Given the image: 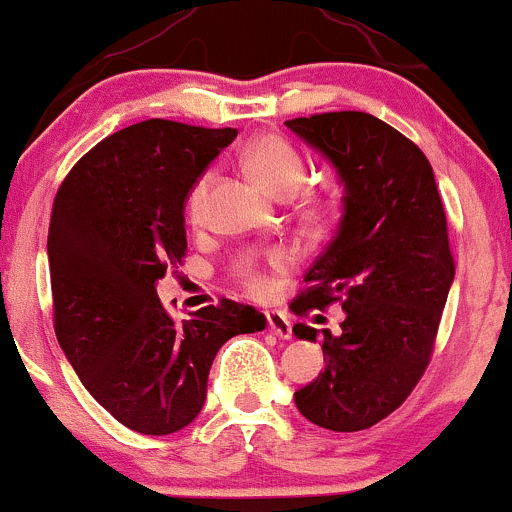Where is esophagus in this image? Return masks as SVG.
Here are the masks:
<instances>
[{
	"instance_id": "1",
	"label": "esophagus",
	"mask_w": 512,
	"mask_h": 512,
	"mask_svg": "<svg viewBox=\"0 0 512 512\" xmlns=\"http://www.w3.org/2000/svg\"><path fill=\"white\" fill-rule=\"evenodd\" d=\"M267 328L279 338H292V319L284 311H267Z\"/></svg>"
}]
</instances>
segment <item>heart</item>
Listing matches in <instances>:
<instances>
[{
  "label": "heart",
  "instance_id": "heart-1",
  "mask_svg": "<svg viewBox=\"0 0 512 512\" xmlns=\"http://www.w3.org/2000/svg\"><path fill=\"white\" fill-rule=\"evenodd\" d=\"M242 159H245L250 174L277 196H292L309 181V164H306L304 154L287 137H279V134H262V137L252 139ZM211 179V171H203L188 191L186 218L191 225L203 223ZM304 206L311 211H319L324 206V196L311 188L304 193ZM289 265H292V257L284 250H272L262 262H247L240 274L242 289L250 297H270L277 287V274H282Z\"/></svg>",
  "mask_w": 512,
  "mask_h": 512
}]
</instances>
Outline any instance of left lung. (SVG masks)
<instances>
[{"label": "left lung", "mask_w": 512, "mask_h": 512, "mask_svg": "<svg viewBox=\"0 0 512 512\" xmlns=\"http://www.w3.org/2000/svg\"><path fill=\"white\" fill-rule=\"evenodd\" d=\"M336 164L346 206L336 235L301 279L289 309L341 304V336L326 331V370L294 392L299 412L331 432L383 422L422 380L454 279L444 203L422 149L368 112L284 122ZM299 338L316 331L294 324Z\"/></svg>", "instance_id": "obj_1"}]
</instances>
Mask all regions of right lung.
<instances>
[{
    "label": "right lung",
    "mask_w": 512,
    "mask_h": 512,
    "mask_svg": "<svg viewBox=\"0 0 512 512\" xmlns=\"http://www.w3.org/2000/svg\"><path fill=\"white\" fill-rule=\"evenodd\" d=\"M238 129L144 120L83 154L58 186L48 223L53 328L85 390L139 434H171L206 402L215 353L267 326L220 297L176 321L154 284L186 257L184 206Z\"/></svg>",
    "instance_id": "obj_1"
}]
</instances>
